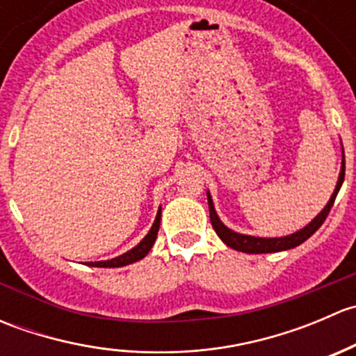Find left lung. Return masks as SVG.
<instances>
[{
  "label": "left lung",
  "instance_id": "left-lung-1",
  "mask_svg": "<svg viewBox=\"0 0 356 356\" xmlns=\"http://www.w3.org/2000/svg\"><path fill=\"white\" fill-rule=\"evenodd\" d=\"M344 181V152H343V161H341V172H339V179H337V184L336 189H334L331 200L327 201V204L324 207V210L307 225V227L300 229L298 232L294 234L284 236V238H254V236H246V234H239V232L231 231L229 227H225L222 224V220L218 218L217 211H215L213 207V201H211L210 193H207L208 196V208H210V220L211 225H213L215 232H217L218 238L225 243L229 248H234V250L243 251V253H275V251H284V250H291V248H296L300 246L301 243L307 241L322 224L324 220L327 218L329 211H331L334 200H336L337 193H339L341 184Z\"/></svg>",
  "mask_w": 356,
  "mask_h": 356
}]
</instances>
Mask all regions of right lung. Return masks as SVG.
Here are the masks:
<instances>
[{"mask_svg": "<svg viewBox=\"0 0 356 356\" xmlns=\"http://www.w3.org/2000/svg\"><path fill=\"white\" fill-rule=\"evenodd\" d=\"M160 220H161V208L158 210L156 218H155V222H153L149 232L145 236V238H143V241L139 243L138 246H134L132 250H129L127 253L120 254V257H117V258H111V260H105V261H89V265H91V267H103V268L125 267V265H131V264H134V261L145 258L146 254L149 253V250H152V246L155 245L158 229H160Z\"/></svg>", "mask_w": 356, "mask_h": 356, "instance_id": "add662e5", "label": "right lung"}]
</instances>
